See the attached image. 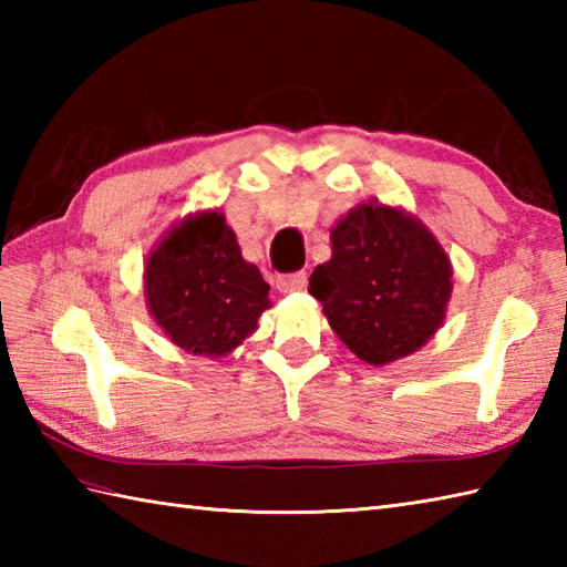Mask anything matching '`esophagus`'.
Here are the masks:
<instances>
[{
	"label": "esophagus",
	"instance_id": "1",
	"mask_svg": "<svg viewBox=\"0 0 567 567\" xmlns=\"http://www.w3.org/2000/svg\"><path fill=\"white\" fill-rule=\"evenodd\" d=\"M275 287L280 292H297V290H305L307 287V272H287V275H277Z\"/></svg>",
	"mask_w": 567,
	"mask_h": 567
}]
</instances>
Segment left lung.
Here are the masks:
<instances>
[{
	"label": "left lung",
	"mask_w": 567,
	"mask_h": 567,
	"mask_svg": "<svg viewBox=\"0 0 567 567\" xmlns=\"http://www.w3.org/2000/svg\"><path fill=\"white\" fill-rule=\"evenodd\" d=\"M453 292L445 250L416 216L363 202L331 228V260L317 265L309 295L331 329L370 365L419 351L441 329Z\"/></svg>",
	"instance_id": "1"
}]
</instances>
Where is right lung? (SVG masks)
Returning <instances> with one entry per match:
<instances>
[{"label":"right lung","instance_id":"obj_1","mask_svg":"<svg viewBox=\"0 0 567 567\" xmlns=\"http://www.w3.org/2000/svg\"><path fill=\"white\" fill-rule=\"evenodd\" d=\"M146 305L175 346L204 358L231 353L270 307V285L240 256L221 212L189 214L151 250Z\"/></svg>","mask_w":567,"mask_h":567}]
</instances>
